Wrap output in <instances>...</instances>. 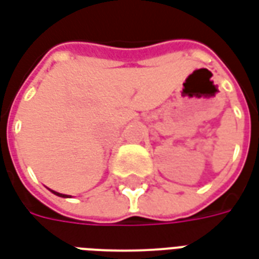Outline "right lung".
<instances>
[{"instance_id":"obj_1","label":"right lung","mask_w":259,"mask_h":259,"mask_svg":"<svg viewBox=\"0 0 259 259\" xmlns=\"http://www.w3.org/2000/svg\"><path fill=\"white\" fill-rule=\"evenodd\" d=\"M51 192H52V193H54V194H56V196H59V197H69V196H67V194L58 193V192H54V190H51Z\"/></svg>"}]
</instances>
